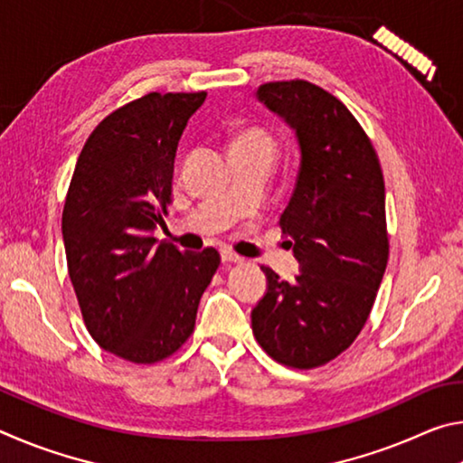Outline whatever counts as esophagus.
I'll list each match as a JSON object with an SVG mask.
<instances>
[{
  "instance_id": "1",
  "label": "esophagus",
  "mask_w": 463,
  "mask_h": 463,
  "mask_svg": "<svg viewBox=\"0 0 463 463\" xmlns=\"http://www.w3.org/2000/svg\"><path fill=\"white\" fill-rule=\"evenodd\" d=\"M222 261L224 263H242V257H239L237 253H232L229 249H222Z\"/></svg>"
}]
</instances>
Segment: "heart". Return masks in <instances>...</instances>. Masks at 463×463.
Instances as JSON below:
<instances>
[{"label": "heart", "mask_w": 463, "mask_h": 463, "mask_svg": "<svg viewBox=\"0 0 463 463\" xmlns=\"http://www.w3.org/2000/svg\"><path fill=\"white\" fill-rule=\"evenodd\" d=\"M234 146H261V148H269V151H273V148H276V138H273L265 128L247 127L234 135L232 148Z\"/></svg>", "instance_id": "heart-1"}]
</instances>
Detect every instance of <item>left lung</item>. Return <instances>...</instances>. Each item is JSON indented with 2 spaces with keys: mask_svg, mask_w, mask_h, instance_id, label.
Wrapping results in <instances>:
<instances>
[{
  "mask_svg": "<svg viewBox=\"0 0 463 463\" xmlns=\"http://www.w3.org/2000/svg\"><path fill=\"white\" fill-rule=\"evenodd\" d=\"M257 98L300 145L294 194L279 216L300 273L289 284L263 265L268 292L250 325L269 357L312 370L341 355L372 312L390 249L383 175L362 124L323 88L271 81Z\"/></svg>",
  "mask_w": 463,
  "mask_h": 463,
  "instance_id": "obj_1",
  "label": "left lung"
}]
</instances>
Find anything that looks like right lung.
Segmentation results:
<instances>
[{"label":"right lung","mask_w":463,"mask_h":463,"mask_svg":"<svg viewBox=\"0 0 463 463\" xmlns=\"http://www.w3.org/2000/svg\"><path fill=\"white\" fill-rule=\"evenodd\" d=\"M206 91L146 93L85 140L62 208L69 278L101 349L156 364L190 339L221 265L208 247L182 253L153 231L171 203L177 143Z\"/></svg>","instance_id":"add662e5"}]
</instances>
